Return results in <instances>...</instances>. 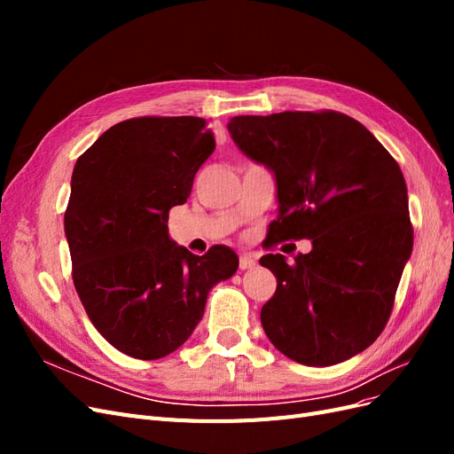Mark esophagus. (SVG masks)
I'll return each mask as SVG.
<instances>
[{"mask_svg":"<svg viewBox=\"0 0 454 454\" xmlns=\"http://www.w3.org/2000/svg\"><path fill=\"white\" fill-rule=\"evenodd\" d=\"M239 267H240V270L252 269V267H255V259L250 254H242L239 259Z\"/></svg>","mask_w":454,"mask_h":454,"instance_id":"obj_1","label":"esophagus"}]
</instances>
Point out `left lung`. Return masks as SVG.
Segmentation results:
<instances>
[{
    "instance_id": "8db88e82",
    "label": "left lung",
    "mask_w": 454,
    "mask_h": 454,
    "mask_svg": "<svg viewBox=\"0 0 454 454\" xmlns=\"http://www.w3.org/2000/svg\"><path fill=\"white\" fill-rule=\"evenodd\" d=\"M229 132L277 177L270 242L312 240L294 263L259 259L277 277L261 309L267 337L303 365L352 358L382 333L413 250L400 164L362 122L332 109L232 117Z\"/></svg>"
}]
</instances>
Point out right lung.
Masks as SVG:
<instances>
[{
    "mask_svg": "<svg viewBox=\"0 0 454 454\" xmlns=\"http://www.w3.org/2000/svg\"><path fill=\"white\" fill-rule=\"evenodd\" d=\"M200 117H134L106 130L75 162L64 229L72 278L92 325L122 354L159 360L180 348L212 286L237 272L227 246L195 255L168 239L214 149Z\"/></svg>",
    "mask_w": 454,
    "mask_h": 454,
    "instance_id": "right-lung-1",
    "label": "right lung"
}]
</instances>
